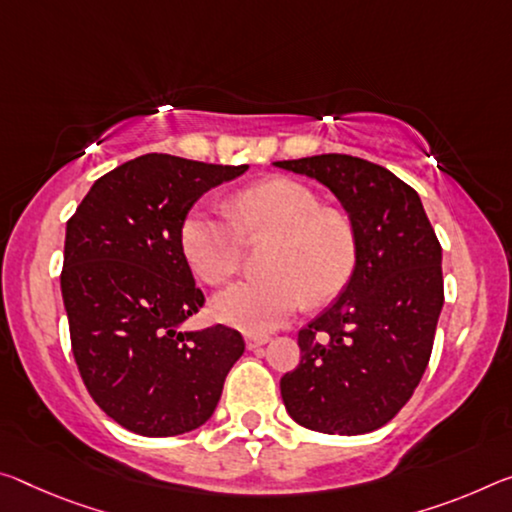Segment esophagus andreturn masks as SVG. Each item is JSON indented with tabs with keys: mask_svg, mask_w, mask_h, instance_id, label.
I'll return each mask as SVG.
<instances>
[{
	"mask_svg": "<svg viewBox=\"0 0 512 512\" xmlns=\"http://www.w3.org/2000/svg\"><path fill=\"white\" fill-rule=\"evenodd\" d=\"M264 344H269V337H253V335L246 337V348H248V351H255V348L264 346Z\"/></svg>",
	"mask_w": 512,
	"mask_h": 512,
	"instance_id": "obj_1",
	"label": "esophagus"
}]
</instances>
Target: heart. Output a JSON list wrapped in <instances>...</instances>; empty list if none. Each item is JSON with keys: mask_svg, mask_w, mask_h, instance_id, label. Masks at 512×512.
Masks as SVG:
<instances>
[{"mask_svg": "<svg viewBox=\"0 0 512 512\" xmlns=\"http://www.w3.org/2000/svg\"><path fill=\"white\" fill-rule=\"evenodd\" d=\"M234 223L193 209L182 223V250L193 273L223 285L237 273L243 237L273 239L264 280L232 285L212 300L216 321L266 337L300 312L307 300L337 296L355 266V230L348 216L321 207L310 186L271 177L239 191L230 202Z\"/></svg>", "mask_w": 512, "mask_h": 512, "instance_id": "b5f03b06", "label": "heart"}]
</instances>
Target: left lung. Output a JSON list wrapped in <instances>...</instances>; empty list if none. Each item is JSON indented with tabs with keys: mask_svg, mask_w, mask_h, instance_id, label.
<instances>
[{
	"mask_svg": "<svg viewBox=\"0 0 512 512\" xmlns=\"http://www.w3.org/2000/svg\"><path fill=\"white\" fill-rule=\"evenodd\" d=\"M332 191L355 230L339 298L298 332L300 364L280 392L296 424L362 435L396 417L419 385L444 305L442 248L412 186L351 154L273 161Z\"/></svg>",
	"mask_w": 512,
	"mask_h": 512,
	"instance_id": "1",
	"label": "left lung"
}]
</instances>
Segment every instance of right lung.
I'll return each mask as SVG.
<instances>
[{
	"label": "right lung",
	"mask_w": 512,
	"mask_h": 512,
	"mask_svg": "<svg viewBox=\"0 0 512 512\" xmlns=\"http://www.w3.org/2000/svg\"><path fill=\"white\" fill-rule=\"evenodd\" d=\"M248 170L150 152L102 175L66 225L61 294L88 394L127 431L189 433L243 355L237 330H182L205 296L182 250L202 193Z\"/></svg>",
	"instance_id": "1"
}]
</instances>
